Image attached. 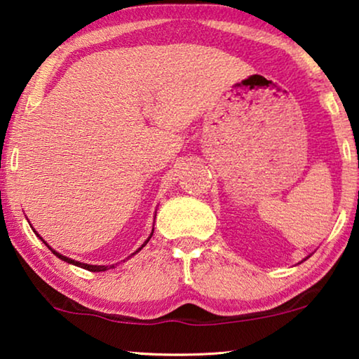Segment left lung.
<instances>
[{
	"label": "left lung",
	"instance_id": "1",
	"mask_svg": "<svg viewBox=\"0 0 359 359\" xmlns=\"http://www.w3.org/2000/svg\"><path fill=\"white\" fill-rule=\"evenodd\" d=\"M304 261H306V259H304Z\"/></svg>",
	"mask_w": 359,
	"mask_h": 359
}]
</instances>
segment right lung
I'll use <instances>...</instances> for the list:
<instances>
[{"instance_id":"right-lung-1","label":"right lung","mask_w":359,"mask_h":359,"mask_svg":"<svg viewBox=\"0 0 359 359\" xmlns=\"http://www.w3.org/2000/svg\"><path fill=\"white\" fill-rule=\"evenodd\" d=\"M152 235H154V230H152V233H150V236L147 238V241H145V243L142 244V246L137 249V251H136V252H139V251H141V249H142V248L145 246V244H147V243H149V240H150V238H152ZM37 236L40 238V235H39V233H37ZM40 240H41V238H40ZM41 241H43V240H41ZM43 243H45V241H43ZM45 244H46V243H45ZM46 246H48V244H46ZM48 249H51V248L48 246ZM51 252H53L56 257H60V259H61V261H65V262H67V264H72V266L82 267V269H86V270H90V272H105V270H108V269H113V267H115V264H113V266H90V264H84V262L74 261V259H69V257H66V256H63V254H60V252H56V251H53V249H51ZM136 252H134V254H136ZM134 254H131V256H134Z\"/></svg>"}]
</instances>
